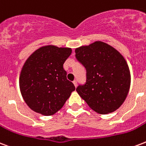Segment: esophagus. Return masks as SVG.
<instances>
[{
    "label": "esophagus",
    "mask_w": 146,
    "mask_h": 146,
    "mask_svg": "<svg viewBox=\"0 0 146 146\" xmlns=\"http://www.w3.org/2000/svg\"><path fill=\"white\" fill-rule=\"evenodd\" d=\"M73 83V84H74V86H75V87H76V86H77V81L74 80Z\"/></svg>",
    "instance_id": "obj_1"
}]
</instances>
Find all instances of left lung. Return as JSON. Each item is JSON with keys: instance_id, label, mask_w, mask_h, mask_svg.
Wrapping results in <instances>:
<instances>
[{"instance_id": "1", "label": "left lung", "mask_w": 146, "mask_h": 146, "mask_svg": "<svg viewBox=\"0 0 146 146\" xmlns=\"http://www.w3.org/2000/svg\"><path fill=\"white\" fill-rule=\"evenodd\" d=\"M76 58L86 70L85 84L76 91L88 106L100 114L119 109L129 90L131 76L122 54L101 41L75 50Z\"/></svg>"}]
</instances>
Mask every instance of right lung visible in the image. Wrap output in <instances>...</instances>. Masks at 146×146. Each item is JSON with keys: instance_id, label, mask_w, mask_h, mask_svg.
Here are the masks:
<instances>
[{"instance_id": "right-lung-1", "label": "right lung", "mask_w": 146, "mask_h": 146, "mask_svg": "<svg viewBox=\"0 0 146 146\" xmlns=\"http://www.w3.org/2000/svg\"><path fill=\"white\" fill-rule=\"evenodd\" d=\"M71 53V48L48 45L34 51L26 60L19 85L25 103L33 111L53 115L75 90L63 69V63Z\"/></svg>"}]
</instances>
